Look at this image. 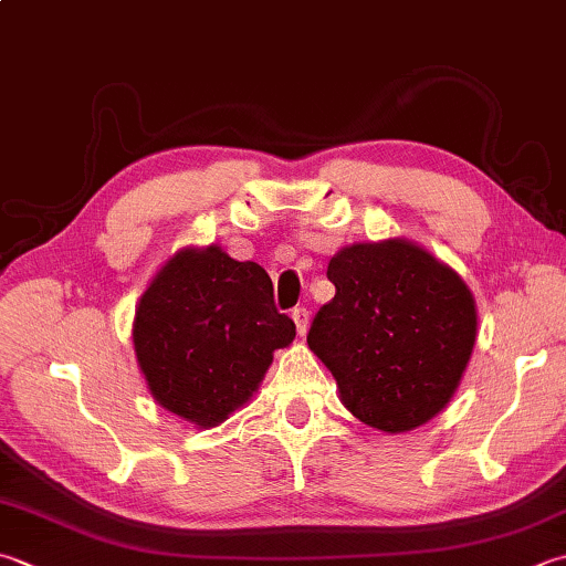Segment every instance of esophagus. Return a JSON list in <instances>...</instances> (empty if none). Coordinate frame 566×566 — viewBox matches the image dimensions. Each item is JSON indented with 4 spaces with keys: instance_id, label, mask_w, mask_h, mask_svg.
<instances>
[{
    "instance_id": "34e87169",
    "label": "esophagus",
    "mask_w": 566,
    "mask_h": 566,
    "mask_svg": "<svg viewBox=\"0 0 566 566\" xmlns=\"http://www.w3.org/2000/svg\"><path fill=\"white\" fill-rule=\"evenodd\" d=\"M292 318H294V324H296V334L298 336H306V331H308V312L304 306H296L294 312H292Z\"/></svg>"
}]
</instances>
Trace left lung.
I'll return each mask as SVG.
<instances>
[{
	"label": "left lung",
	"instance_id": "8db88e82",
	"mask_svg": "<svg viewBox=\"0 0 566 566\" xmlns=\"http://www.w3.org/2000/svg\"><path fill=\"white\" fill-rule=\"evenodd\" d=\"M336 296L306 343L336 378L340 402L373 429L400 434L444 409L475 346V298L447 262L390 238L340 248Z\"/></svg>",
	"mask_w": 566,
	"mask_h": 566
}]
</instances>
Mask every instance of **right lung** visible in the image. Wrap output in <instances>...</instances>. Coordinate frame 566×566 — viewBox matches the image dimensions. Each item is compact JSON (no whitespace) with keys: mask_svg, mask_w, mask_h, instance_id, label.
<instances>
[{"mask_svg":"<svg viewBox=\"0 0 566 566\" xmlns=\"http://www.w3.org/2000/svg\"><path fill=\"white\" fill-rule=\"evenodd\" d=\"M296 336L258 262L184 248L139 296L132 343L157 405L198 429L223 424L258 392L274 350Z\"/></svg>","mask_w":566,"mask_h":566,"instance_id":"right-lung-1","label":"right lung"}]
</instances>
